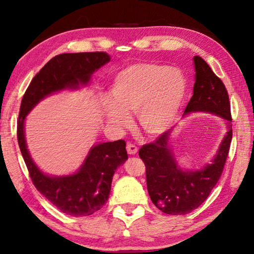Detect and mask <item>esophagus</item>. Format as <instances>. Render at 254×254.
<instances>
[{
    "instance_id": "34e87169",
    "label": "esophagus",
    "mask_w": 254,
    "mask_h": 254,
    "mask_svg": "<svg viewBox=\"0 0 254 254\" xmlns=\"http://www.w3.org/2000/svg\"><path fill=\"white\" fill-rule=\"evenodd\" d=\"M126 149H127L128 154H130V155L136 154L137 152H138V148L134 144H132V143H127Z\"/></svg>"
}]
</instances>
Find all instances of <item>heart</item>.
<instances>
[{"label": "heart", "instance_id": "heart-1", "mask_svg": "<svg viewBox=\"0 0 254 254\" xmlns=\"http://www.w3.org/2000/svg\"><path fill=\"white\" fill-rule=\"evenodd\" d=\"M185 76L173 67L141 63L122 70L113 83L114 100L105 102L109 123L117 127L130 124L128 113H138L143 130L160 136L178 115L186 93Z\"/></svg>", "mask_w": 254, "mask_h": 254}]
</instances>
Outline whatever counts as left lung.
<instances>
[{
  "instance_id": "obj_1",
  "label": "left lung",
  "mask_w": 254,
  "mask_h": 254,
  "mask_svg": "<svg viewBox=\"0 0 254 254\" xmlns=\"http://www.w3.org/2000/svg\"><path fill=\"white\" fill-rule=\"evenodd\" d=\"M195 82L193 95L185 109L190 112H208L228 121V131L219 145L215 159L201 171L184 172L178 167L173 150L168 146L170 131L155 141L144 144L139 156L145 165L148 192L154 205L172 215L188 214L199 207L210 195L221 178L233 138L230 102L223 81L200 56H194Z\"/></svg>"
}]
</instances>
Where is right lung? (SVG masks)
Returning a JSON list of instances; mask_svg holds the SVG:
<instances>
[{
	"label": "right lung",
	"instance_id": "1",
	"mask_svg": "<svg viewBox=\"0 0 254 254\" xmlns=\"http://www.w3.org/2000/svg\"><path fill=\"white\" fill-rule=\"evenodd\" d=\"M105 52L64 53L51 59L33 77L22 97L17 140L21 155L38 191L67 215L88 216L99 211L109 199L113 175L128 159L126 142L117 140L100 143L90 150L80 170L70 176L50 177L33 163L27 150L24 123L28 113L47 95L66 88L76 89L86 84L91 74L108 63Z\"/></svg>",
	"mask_w": 254,
	"mask_h": 254
}]
</instances>
